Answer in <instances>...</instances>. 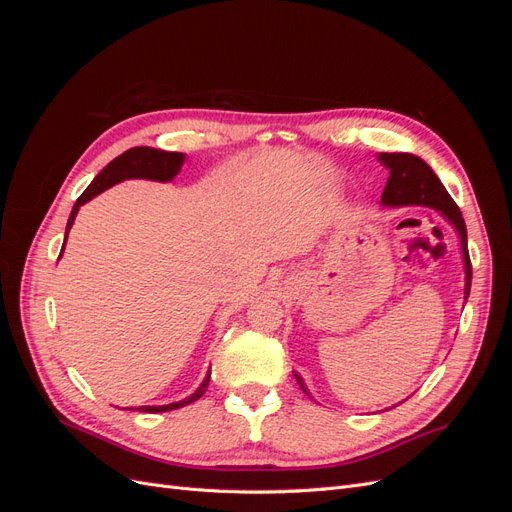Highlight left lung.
<instances>
[{
  "label": "left lung",
  "mask_w": 512,
  "mask_h": 512,
  "mask_svg": "<svg viewBox=\"0 0 512 512\" xmlns=\"http://www.w3.org/2000/svg\"><path fill=\"white\" fill-rule=\"evenodd\" d=\"M386 168L391 170L386 179V188L382 192V205L386 207H406V205H423L440 211L444 218L455 226L461 239L463 265H466V299L472 286V262L468 254V230L466 222L461 218V211L455 205L451 194L446 192L438 175L433 173L431 166L412 153H380L378 158ZM301 389L307 393L303 378L294 374ZM309 395V393H307Z\"/></svg>",
  "instance_id": "obj_1"
}]
</instances>
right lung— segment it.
<instances>
[{"mask_svg":"<svg viewBox=\"0 0 512 512\" xmlns=\"http://www.w3.org/2000/svg\"><path fill=\"white\" fill-rule=\"evenodd\" d=\"M183 160L185 156L183 153H177V151H162V149H153V147H132L128 151H123L121 156H117L113 162H108L100 173L96 175V179L91 181L89 188L79 196V200H76L74 207H72V213L68 218V226H66V237L68 232L76 220V213H79L81 205H85L87 200H91L94 196H98L100 192L108 190L111 185L119 183V181H126V179H151V181H170L173 179L181 166H183ZM64 250V247H61ZM61 256V252H59ZM209 378H211V369L207 378L203 380V384L198 386L196 393H192L190 397H185L181 401H175V404H168V406H141L136 408L138 412H168V410H177V408H183L192 404V401L200 399L205 395L207 386H209Z\"/></svg>","mask_w":512,"mask_h":512,"instance_id":"obj_1","label":"right lung"}]
</instances>
